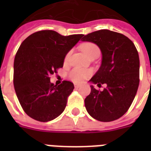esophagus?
Segmentation results:
<instances>
[{
    "label": "esophagus",
    "mask_w": 151,
    "mask_h": 151,
    "mask_svg": "<svg viewBox=\"0 0 151 151\" xmlns=\"http://www.w3.org/2000/svg\"><path fill=\"white\" fill-rule=\"evenodd\" d=\"M81 84H77V83H76V84H74V87L77 88L79 87H81Z\"/></svg>",
    "instance_id": "obj_1"
}]
</instances>
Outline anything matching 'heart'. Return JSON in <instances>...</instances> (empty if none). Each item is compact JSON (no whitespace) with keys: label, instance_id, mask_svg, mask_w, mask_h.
<instances>
[{"label":"heart","instance_id":"1","mask_svg":"<svg viewBox=\"0 0 151 151\" xmlns=\"http://www.w3.org/2000/svg\"><path fill=\"white\" fill-rule=\"evenodd\" d=\"M81 49L84 53H85L88 57H90L95 53L99 52V49L96 45H95L91 42H86V43L82 44L80 46ZM70 55V52H69L65 56V61H67L69 59V57ZM91 74V72L88 70L85 69L76 68L73 69V70L70 73V78L74 82H81L85 81L88 76Z\"/></svg>","mask_w":151,"mask_h":151}]
</instances>
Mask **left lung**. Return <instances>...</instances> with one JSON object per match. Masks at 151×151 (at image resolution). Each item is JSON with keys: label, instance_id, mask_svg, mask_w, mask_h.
<instances>
[{"label": "left lung", "instance_id": "1", "mask_svg": "<svg viewBox=\"0 0 151 151\" xmlns=\"http://www.w3.org/2000/svg\"><path fill=\"white\" fill-rule=\"evenodd\" d=\"M81 41L96 44L102 53L101 66L89 82L91 93L85 99L91 117L99 122L118 119L126 113L136 96L139 83V58L133 42L123 34L100 29L85 35Z\"/></svg>", "mask_w": 151, "mask_h": 151}]
</instances>
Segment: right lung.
Masks as SVG:
<instances>
[{
	"mask_svg": "<svg viewBox=\"0 0 151 151\" xmlns=\"http://www.w3.org/2000/svg\"><path fill=\"white\" fill-rule=\"evenodd\" d=\"M83 36L41 30L21 44L14 61L13 82L22 109L33 119L49 122L65 110L73 84L64 81L57 86L50 82V75L63 67L66 55Z\"/></svg>",
	"mask_w": 151,
	"mask_h": 151,
	"instance_id": "add662e5",
	"label": "right lung"
}]
</instances>
